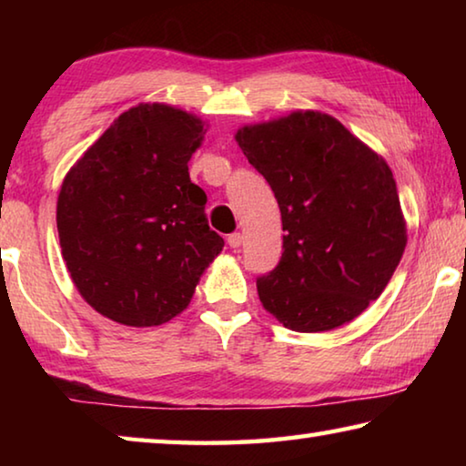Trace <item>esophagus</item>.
I'll return each instance as SVG.
<instances>
[{
	"instance_id": "34e87169",
	"label": "esophagus",
	"mask_w": 466,
	"mask_h": 466,
	"mask_svg": "<svg viewBox=\"0 0 466 466\" xmlns=\"http://www.w3.org/2000/svg\"><path fill=\"white\" fill-rule=\"evenodd\" d=\"M228 244H230V248H238L242 244V234L240 232H232L228 236Z\"/></svg>"
}]
</instances>
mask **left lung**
<instances>
[{
    "instance_id": "8db88e82",
    "label": "left lung",
    "mask_w": 466,
    "mask_h": 466,
    "mask_svg": "<svg viewBox=\"0 0 466 466\" xmlns=\"http://www.w3.org/2000/svg\"><path fill=\"white\" fill-rule=\"evenodd\" d=\"M269 183L283 224V252L257 291L298 333L350 322L382 294L407 234L392 172L380 156L322 113H291L236 133Z\"/></svg>"
}]
</instances>
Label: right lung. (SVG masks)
<instances>
[{"instance_id":"right-lung-1","label":"right lung","mask_w":466,"mask_h":466,"mask_svg":"<svg viewBox=\"0 0 466 466\" xmlns=\"http://www.w3.org/2000/svg\"><path fill=\"white\" fill-rule=\"evenodd\" d=\"M201 136V121L185 110L139 105L63 180V258L102 317L127 327L168 322L187 309L203 269L224 248L205 222L208 197L188 177Z\"/></svg>"}]
</instances>
